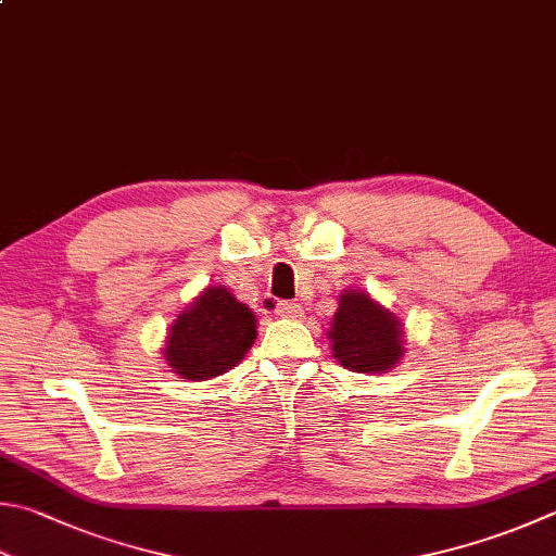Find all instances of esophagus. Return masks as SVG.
Masks as SVG:
<instances>
[{
    "label": "esophagus",
    "mask_w": 556,
    "mask_h": 556,
    "mask_svg": "<svg viewBox=\"0 0 556 556\" xmlns=\"http://www.w3.org/2000/svg\"><path fill=\"white\" fill-rule=\"evenodd\" d=\"M276 314H278V317H286V319H300L302 314H305V309H302L300 302L282 300V302H278V305H276Z\"/></svg>",
    "instance_id": "34e87169"
}]
</instances>
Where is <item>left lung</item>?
I'll return each instance as SVG.
<instances>
[{
    "mask_svg": "<svg viewBox=\"0 0 556 556\" xmlns=\"http://www.w3.org/2000/svg\"><path fill=\"white\" fill-rule=\"evenodd\" d=\"M333 358L353 372H384L402 358V329L392 312L365 295L345 292L329 331Z\"/></svg>",
    "mask_w": 556,
    "mask_h": 556,
    "instance_id": "obj_1",
    "label": "left lung"
}]
</instances>
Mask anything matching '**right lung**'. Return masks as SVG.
<instances>
[{
    "mask_svg": "<svg viewBox=\"0 0 556 556\" xmlns=\"http://www.w3.org/2000/svg\"><path fill=\"white\" fill-rule=\"evenodd\" d=\"M256 339V317L225 288H207L174 321L166 363L186 380H211L232 370Z\"/></svg>",
    "mask_w": 556,
    "mask_h": 556,
    "instance_id": "add662e5",
    "label": "right lung"
}]
</instances>
